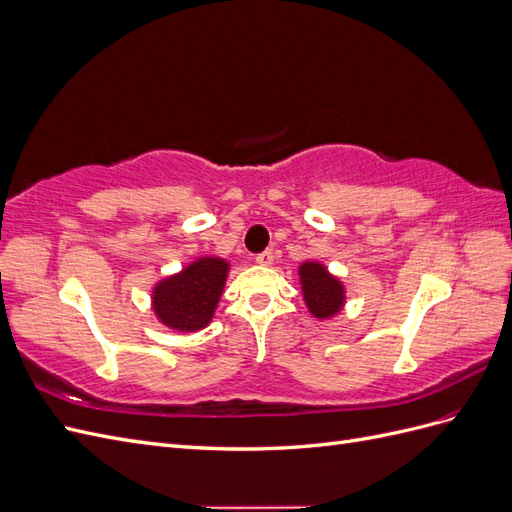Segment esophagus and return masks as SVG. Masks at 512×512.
<instances>
[{"instance_id": "1", "label": "esophagus", "mask_w": 512, "mask_h": 512, "mask_svg": "<svg viewBox=\"0 0 512 512\" xmlns=\"http://www.w3.org/2000/svg\"><path fill=\"white\" fill-rule=\"evenodd\" d=\"M256 262H258V265H262V267H269L271 262H273V252H271V250H265V252L256 254Z\"/></svg>"}]
</instances>
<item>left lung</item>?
Returning <instances> with one entry per match:
<instances>
[{"instance_id":"left-lung-1","label":"left lung","mask_w":512,"mask_h":512,"mask_svg":"<svg viewBox=\"0 0 512 512\" xmlns=\"http://www.w3.org/2000/svg\"><path fill=\"white\" fill-rule=\"evenodd\" d=\"M303 299L312 316L333 318L346 303L342 282L333 277L320 262H303L299 267Z\"/></svg>"}]
</instances>
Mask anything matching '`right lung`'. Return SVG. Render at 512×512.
<instances>
[{
    "instance_id": "1",
    "label": "right lung",
    "mask_w": 512,
    "mask_h": 512,
    "mask_svg": "<svg viewBox=\"0 0 512 512\" xmlns=\"http://www.w3.org/2000/svg\"><path fill=\"white\" fill-rule=\"evenodd\" d=\"M226 275V260L198 258L153 288V312L162 324L175 331L194 333L205 329L224 292Z\"/></svg>"
}]
</instances>
